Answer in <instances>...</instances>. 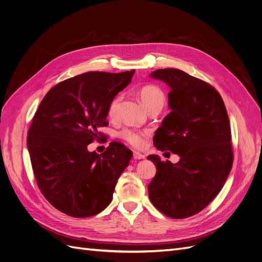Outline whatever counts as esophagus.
<instances>
[{
  "label": "esophagus",
  "instance_id": "34e87169",
  "mask_svg": "<svg viewBox=\"0 0 262 262\" xmlns=\"http://www.w3.org/2000/svg\"><path fill=\"white\" fill-rule=\"evenodd\" d=\"M144 155L143 154H141V153H139V152H136V150H135V152H134V158L135 159H144Z\"/></svg>",
  "mask_w": 262,
  "mask_h": 262
}]
</instances>
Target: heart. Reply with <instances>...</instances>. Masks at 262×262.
Listing matches in <instances>:
<instances>
[{
	"instance_id": "obj_1",
	"label": "heart",
	"mask_w": 262,
	"mask_h": 262,
	"mask_svg": "<svg viewBox=\"0 0 262 262\" xmlns=\"http://www.w3.org/2000/svg\"><path fill=\"white\" fill-rule=\"evenodd\" d=\"M139 98H140L141 103L143 104V106L146 109L150 108L154 105L163 106L164 100H166L161 89H159L158 87L153 86V85L142 87L139 91ZM120 101H121V96H116V98L112 102H110L109 107H108V115L110 117L116 115ZM121 136L124 140H126L132 145L140 146L143 144V135L135 129L125 128L121 133Z\"/></svg>"
}]
</instances>
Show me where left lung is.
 <instances>
[{
  "label": "left lung",
  "mask_w": 262,
  "mask_h": 262,
  "mask_svg": "<svg viewBox=\"0 0 262 262\" xmlns=\"http://www.w3.org/2000/svg\"><path fill=\"white\" fill-rule=\"evenodd\" d=\"M149 76L171 88V113L156 130L154 145L181 159L172 163L147 156L156 166L148 196L163 214L185 219L203 210L227 180L233 159L229 119L221 95L204 80L178 69H159Z\"/></svg>",
  "instance_id": "obj_1"
}]
</instances>
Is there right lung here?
Listing matches in <instances>:
<instances>
[{"mask_svg":"<svg viewBox=\"0 0 262 262\" xmlns=\"http://www.w3.org/2000/svg\"><path fill=\"white\" fill-rule=\"evenodd\" d=\"M135 71L87 72L54 86L41 101L27 136L36 182L59 211L88 217L113 200L116 184L133 157L119 142L102 154L87 146L108 125V107Z\"/></svg>","mask_w":262,"mask_h":262,"instance_id":"right-lung-1","label":"right lung"}]
</instances>
